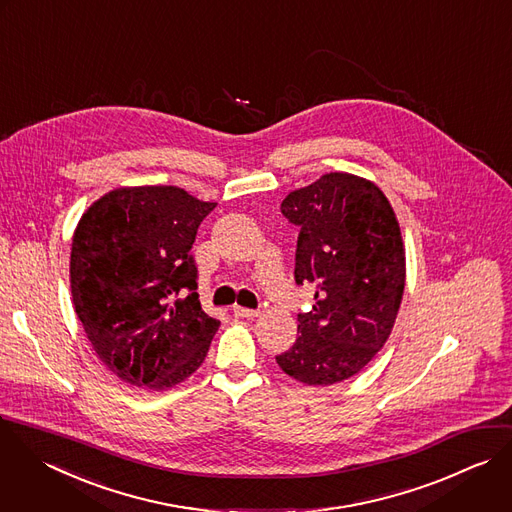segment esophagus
Returning a JSON list of instances; mask_svg holds the SVG:
<instances>
[{
  "mask_svg": "<svg viewBox=\"0 0 512 512\" xmlns=\"http://www.w3.org/2000/svg\"><path fill=\"white\" fill-rule=\"evenodd\" d=\"M232 310H234V314H236V316H240V318H256V316L260 314L258 310H252V308H244V306H234Z\"/></svg>",
  "mask_w": 512,
  "mask_h": 512,
  "instance_id": "obj_1",
  "label": "esophagus"
}]
</instances>
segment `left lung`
Returning <instances> with one entry per match:
<instances>
[{
    "mask_svg": "<svg viewBox=\"0 0 512 512\" xmlns=\"http://www.w3.org/2000/svg\"><path fill=\"white\" fill-rule=\"evenodd\" d=\"M280 210L300 228L294 280L316 292L276 362L304 384L328 386L360 372L390 336L406 278L400 228L380 188L344 172L290 192Z\"/></svg>",
    "mask_w": 512,
    "mask_h": 512,
    "instance_id": "left-lung-1",
    "label": "left lung"
}]
</instances>
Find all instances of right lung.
I'll use <instances>...</instances> for the list:
<instances>
[{
    "instance_id": "obj_1",
    "label": "right lung",
    "mask_w": 512,
    "mask_h": 512,
    "mask_svg": "<svg viewBox=\"0 0 512 512\" xmlns=\"http://www.w3.org/2000/svg\"><path fill=\"white\" fill-rule=\"evenodd\" d=\"M216 208L176 186L118 188L82 216L70 258L76 314L120 380L164 390L204 362L220 322L202 310L192 244Z\"/></svg>"
}]
</instances>
